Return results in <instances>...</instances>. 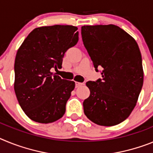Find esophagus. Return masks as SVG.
I'll list each match as a JSON object with an SVG mask.
<instances>
[{"label": "esophagus", "mask_w": 153, "mask_h": 153, "mask_svg": "<svg viewBox=\"0 0 153 153\" xmlns=\"http://www.w3.org/2000/svg\"><path fill=\"white\" fill-rule=\"evenodd\" d=\"M83 83H82V82H75V87L76 88H78L80 87V86L83 85Z\"/></svg>", "instance_id": "1"}]
</instances>
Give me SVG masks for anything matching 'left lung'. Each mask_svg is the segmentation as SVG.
I'll return each instance as SVG.
<instances>
[{
    "label": "left lung",
    "mask_w": 153,
    "mask_h": 153,
    "mask_svg": "<svg viewBox=\"0 0 153 153\" xmlns=\"http://www.w3.org/2000/svg\"><path fill=\"white\" fill-rule=\"evenodd\" d=\"M83 44L102 78L86 82L89 97L85 115L99 126L126 120L135 108L143 85L142 55L135 40L114 25L82 27Z\"/></svg>",
    "instance_id": "left-lung-1"
}]
</instances>
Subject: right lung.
I'll list each match as a JSON object with an SVG mask.
<instances>
[{
  "mask_svg": "<svg viewBox=\"0 0 153 153\" xmlns=\"http://www.w3.org/2000/svg\"><path fill=\"white\" fill-rule=\"evenodd\" d=\"M78 27L53 25L34 29L18 50L14 62V91L31 120L51 123L65 112L75 82L62 79L51 68H62L64 55L78 41Z\"/></svg>",
  "mask_w": 153,
  "mask_h": 153,
  "instance_id": "add662e5",
  "label": "right lung"
}]
</instances>
